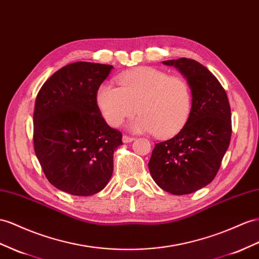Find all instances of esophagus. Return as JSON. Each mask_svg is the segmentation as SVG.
<instances>
[{"instance_id": "1", "label": "esophagus", "mask_w": 259, "mask_h": 259, "mask_svg": "<svg viewBox=\"0 0 259 259\" xmlns=\"http://www.w3.org/2000/svg\"><path fill=\"white\" fill-rule=\"evenodd\" d=\"M134 140H135V138L128 137V136H122V142H123V143H129V142L134 141Z\"/></svg>"}]
</instances>
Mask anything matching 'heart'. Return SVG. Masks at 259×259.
Instances as JSON below:
<instances>
[{
    "label": "heart",
    "mask_w": 259,
    "mask_h": 259,
    "mask_svg": "<svg viewBox=\"0 0 259 259\" xmlns=\"http://www.w3.org/2000/svg\"><path fill=\"white\" fill-rule=\"evenodd\" d=\"M119 88L102 84L96 103L111 127L120 125L140 112L129 128L135 132H155L158 138L174 136L186 123L191 110V92L181 76L154 68H139L118 77Z\"/></svg>",
    "instance_id": "b5f03b06"
}]
</instances>
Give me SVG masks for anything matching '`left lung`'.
Here are the masks:
<instances>
[{"label":"left lung","mask_w":259,"mask_h":259,"mask_svg":"<svg viewBox=\"0 0 259 259\" xmlns=\"http://www.w3.org/2000/svg\"><path fill=\"white\" fill-rule=\"evenodd\" d=\"M187 79L193 96L186 123L169 140L156 143L149 169L154 182L173 195H187L215 177L232 134L228 95L218 78L193 59L163 61Z\"/></svg>","instance_id":"left-lung-1"}]
</instances>
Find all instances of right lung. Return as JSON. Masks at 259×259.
Listing matches in <instances>:
<instances>
[{"label": "right lung", "instance_id": "obj_1", "mask_svg": "<svg viewBox=\"0 0 259 259\" xmlns=\"http://www.w3.org/2000/svg\"><path fill=\"white\" fill-rule=\"evenodd\" d=\"M112 68L68 64L45 82L36 97L35 153L50 184L70 195H95L112 175L122 136L105 121L96 103V92Z\"/></svg>", "mask_w": 259, "mask_h": 259}]
</instances>
